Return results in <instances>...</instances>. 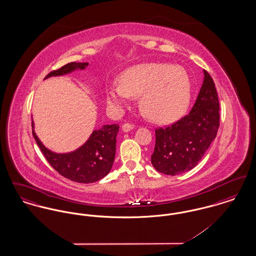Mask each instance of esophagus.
Instances as JSON below:
<instances>
[{"instance_id": "34e87169", "label": "esophagus", "mask_w": 256, "mask_h": 256, "mask_svg": "<svg viewBox=\"0 0 256 256\" xmlns=\"http://www.w3.org/2000/svg\"><path fill=\"white\" fill-rule=\"evenodd\" d=\"M132 130H134V126L128 124V122H126V124H124L122 126V130L124 132H128Z\"/></svg>"}]
</instances>
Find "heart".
<instances>
[{"instance_id":"b5f03b06","label":"heart","mask_w":256,"mask_h":256,"mask_svg":"<svg viewBox=\"0 0 256 256\" xmlns=\"http://www.w3.org/2000/svg\"><path fill=\"white\" fill-rule=\"evenodd\" d=\"M191 78L185 69L167 63H140L126 69L120 82L106 87L111 108H124L134 97H140V108L146 116L160 124L180 119L190 104Z\"/></svg>"}]
</instances>
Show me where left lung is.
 I'll return each mask as SVG.
<instances>
[{"instance_id":"8db88e82","label":"left lung","mask_w":256,"mask_h":256,"mask_svg":"<svg viewBox=\"0 0 256 256\" xmlns=\"http://www.w3.org/2000/svg\"><path fill=\"white\" fill-rule=\"evenodd\" d=\"M219 100L214 82L204 70V82L188 115L156 130L152 164L162 174L178 176L192 170L204 158L220 126Z\"/></svg>"}]
</instances>
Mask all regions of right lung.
Returning <instances> with one entry per match:
<instances>
[{"label": "right lung", "mask_w": 256, "mask_h": 256, "mask_svg": "<svg viewBox=\"0 0 256 256\" xmlns=\"http://www.w3.org/2000/svg\"><path fill=\"white\" fill-rule=\"evenodd\" d=\"M88 65V62L68 63L60 69L48 74L45 80L84 70ZM118 132V124H104L100 128L93 130L86 143L76 150L58 154L44 146L34 132L32 121V135L44 156L58 174L74 182H96L108 174L115 159Z\"/></svg>", "instance_id": "right-lung-1"}]
</instances>
